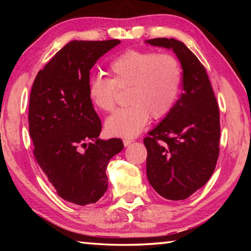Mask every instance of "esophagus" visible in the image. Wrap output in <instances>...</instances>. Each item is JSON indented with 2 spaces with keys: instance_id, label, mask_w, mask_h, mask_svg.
Returning <instances> with one entry per match:
<instances>
[{
  "instance_id": "esophagus-1",
  "label": "esophagus",
  "mask_w": 251,
  "mask_h": 251,
  "mask_svg": "<svg viewBox=\"0 0 251 251\" xmlns=\"http://www.w3.org/2000/svg\"><path fill=\"white\" fill-rule=\"evenodd\" d=\"M123 143H124V146L127 147V146H129L131 143H133V141H130V139H124V141H123Z\"/></svg>"
}]
</instances>
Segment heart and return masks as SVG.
<instances>
[{
	"label": "heart",
	"instance_id": "heart-1",
	"mask_svg": "<svg viewBox=\"0 0 251 251\" xmlns=\"http://www.w3.org/2000/svg\"><path fill=\"white\" fill-rule=\"evenodd\" d=\"M112 78L97 75L88 82V99L103 112L115 107L116 88L125 90L127 107L117 109L105 123L107 134L131 138L144 129L151 115L159 120L173 109L180 92V63L172 54L128 50L108 65Z\"/></svg>",
	"mask_w": 251,
	"mask_h": 251
}]
</instances>
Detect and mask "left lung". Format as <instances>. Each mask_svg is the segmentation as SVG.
<instances>
[{
    "mask_svg": "<svg viewBox=\"0 0 251 251\" xmlns=\"http://www.w3.org/2000/svg\"><path fill=\"white\" fill-rule=\"evenodd\" d=\"M145 43L172 50L182 69V93L163 121L144 139L147 179L161 197L182 201L201 189L219 155V108L205 67L175 39Z\"/></svg>",
    "mask_w": 251,
    "mask_h": 251,
    "instance_id": "obj_1",
    "label": "left lung"
}]
</instances>
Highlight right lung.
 I'll return each mask as SVG.
<instances>
[{
    "mask_svg": "<svg viewBox=\"0 0 251 251\" xmlns=\"http://www.w3.org/2000/svg\"><path fill=\"white\" fill-rule=\"evenodd\" d=\"M120 40L72 41L37 73L28 107L29 136L42 171L65 201H99L107 190L109 159L122 139H100L101 123L88 99L90 71Z\"/></svg>",
    "mask_w": 251,
    "mask_h": 251,
    "instance_id": "right-lung-1",
    "label": "right lung"
}]
</instances>
